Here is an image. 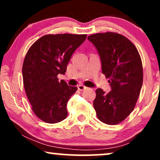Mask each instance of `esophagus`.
I'll use <instances>...</instances> for the list:
<instances>
[{
    "instance_id": "34e87169",
    "label": "esophagus",
    "mask_w": 160,
    "mask_h": 160,
    "mask_svg": "<svg viewBox=\"0 0 160 160\" xmlns=\"http://www.w3.org/2000/svg\"><path fill=\"white\" fill-rule=\"evenodd\" d=\"M77 87H78V90H80V91H83V90H84V89H87V87H85L84 85H82V84H79Z\"/></svg>"
}]
</instances>
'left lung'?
<instances>
[{
    "label": "left lung",
    "instance_id": "1",
    "mask_svg": "<svg viewBox=\"0 0 160 160\" xmlns=\"http://www.w3.org/2000/svg\"><path fill=\"white\" fill-rule=\"evenodd\" d=\"M87 39L97 49L111 88L108 94L96 89L94 108L102 122L119 124L130 114L139 97L143 84L141 57L130 40L116 32L93 34Z\"/></svg>",
    "mask_w": 160,
    "mask_h": 160
}]
</instances>
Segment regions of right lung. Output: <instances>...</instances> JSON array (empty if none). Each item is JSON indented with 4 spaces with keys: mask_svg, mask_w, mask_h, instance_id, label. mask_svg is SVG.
<instances>
[{
    "mask_svg": "<svg viewBox=\"0 0 160 160\" xmlns=\"http://www.w3.org/2000/svg\"><path fill=\"white\" fill-rule=\"evenodd\" d=\"M87 35H46L31 46L22 66L23 84L32 109L37 117L49 124L66 118L67 102L77 90L58 74H65L75 50Z\"/></svg>",
    "mask_w": 160,
    "mask_h": 160,
    "instance_id": "add662e5",
    "label": "right lung"
}]
</instances>
